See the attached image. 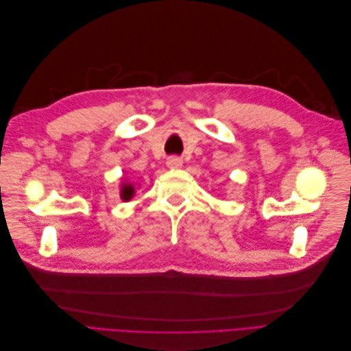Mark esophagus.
<instances>
[{"mask_svg":"<svg viewBox=\"0 0 351 351\" xmlns=\"http://www.w3.org/2000/svg\"><path fill=\"white\" fill-rule=\"evenodd\" d=\"M182 165H183V159H182V158H178V156H169V158L167 159V167H168V168L178 169V168H182Z\"/></svg>","mask_w":351,"mask_h":351,"instance_id":"obj_1","label":"esophagus"}]
</instances>
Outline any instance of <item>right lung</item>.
Listing matches in <instances>:
<instances>
[{
	"mask_svg": "<svg viewBox=\"0 0 351 351\" xmlns=\"http://www.w3.org/2000/svg\"><path fill=\"white\" fill-rule=\"evenodd\" d=\"M134 195V186L132 183H123L120 187V196L124 202L130 200Z\"/></svg>",
	"mask_w": 351,
	"mask_h": 351,
	"instance_id": "obj_1",
	"label": "right lung"
}]
</instances>
